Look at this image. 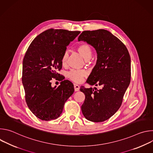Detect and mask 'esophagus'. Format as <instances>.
<instances>
[{
	"mask_svg": "<svg viewBox=\"0 0 153 153\" xmlns=\"http://www.w3.org/2000/svg\"><path fill=\"white\" fill-rule=\"evenodd\" d=\"M74 88L75 91H78L80 90V86L77 84H74Z\"/></svg>",
	"mask_w": 153,
	"mask_h": 153,
	"instance_id": "34e87169",
	"label": "esophagus"
}]
</instances>
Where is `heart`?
Listing matches in <instances>:
<instances>
[{
	"label": "heart",
	"instance_id": "1",
	"mask_svg": "<svg viewBox=\"0 0 153 153\" xmlns=\"http://www.w3.org/2000/svg\"><path fill=\"white\" fill-rule=\"evenodd\" d=\"M77 51L79 54L86 60H88L91 59L93 54V50L90 45L87 43H82V44L78 46ZM68 59V53L65 52L63 53L62 57V63L65 65L67 63ZM86 72L83 70H71L67 74V77L72 81L80 83L82 81L83 78L85 76Z\"/></svg>",
	"mask_w": 153,
	"mask_h": 153
}]
</instances>
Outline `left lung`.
Instances as JSON below:
<instances>
[{"label":"left lung","instance_id":"left-lung-1","mask_svg":"<svg viewBox=\"0 0 153 153\" xmlns=\"http://www.w3.org/2000/svg\"><path fill=\"white\" fill-rule=\"evenodd\" d=\"M93 46L97 54L96 65L86 82L102 87L99 90L80 87L85 96L81 110L84 117L102 122L113 116L122 103L131 80V58L123 43L105 30L84 31L78 37Z\"/></svg>","mask_w":153,"mask_h":153}]
</instances>
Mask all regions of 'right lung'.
Returning a JSON list of instances; mask_svg holds the SVG:
<instances>
[{
	"instance_id": "1",
	"label": "right lung",
	"mask_w": 153,
	"mask_h": 153,
	"mask_svg": "<svg viewBox=\"0 0 153 153\" xmlns=\"http://www.w3.org/2000/svg\"><path fill=\"white\" fill-rule=\"evenodd\" d=\"M80 31L51 28L38 35L31 43L23 60L22 83L25 100L39 119L48 121L58 118L65 103L74 93L73 83L63 80L57 71L62 68V57L67 47ZM52 78L62 80L51 86Z\"/></svg>"
}]
</instances>
